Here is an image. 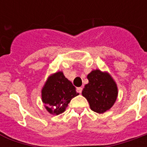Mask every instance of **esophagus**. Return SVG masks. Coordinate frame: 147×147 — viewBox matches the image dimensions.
I'll use <instances>...</instances> for the list:
<instances>
[{
	"label": "esophagus",
	"mask_w": 147,
	"mask_h": 147,
	"mask_svg": "<svg viewBox=\"0 0 147 147\" xmlns=\"http://www.w3.org/2000/svg\"><path fill=\"white\" fill-rule=\"evenodd\" d=\"M82 90H83V88H81V87H79V88H77V92H78L79 94H81V92H82Z\"/></svg>",
	"instance_id": "obj_1"
}]
</instances>
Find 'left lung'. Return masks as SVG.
Masks as SVG:
<instances>
[{"label":"left lung","instance_id":"1","mask_svg":"<svg viewBox=\"0 0 147 147\" xmlns=\"http://www.w3.org/2000/svg\"><path fill=\"white\" fill-rule=\"evenodd\" d=\"M88 80L82 95L89 102L91 110L98 113L110 110L117 96V88L112 78L107 73L96 69L88 75Z\"/></svg>","mask_w":147,"mask_h":147}]
</instances>
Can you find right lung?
<instances>
[{
  "label": "right lung",
  "instance_id": "add662e5",
  "mask_svg": "<svg viewBox=\"0 0 147 147\" xmlns=\"http://www.w3.org/2000/svg\"><path fill=\"white\" fill-rule=\"evenodd\" d=\"M70 81L62 72L55 73L49 77L42 89V101L50 113L59 114L78 93Z\"/></svg>",
  "mask_w": 147,
  "mask_h": 147
}]
</instances>
